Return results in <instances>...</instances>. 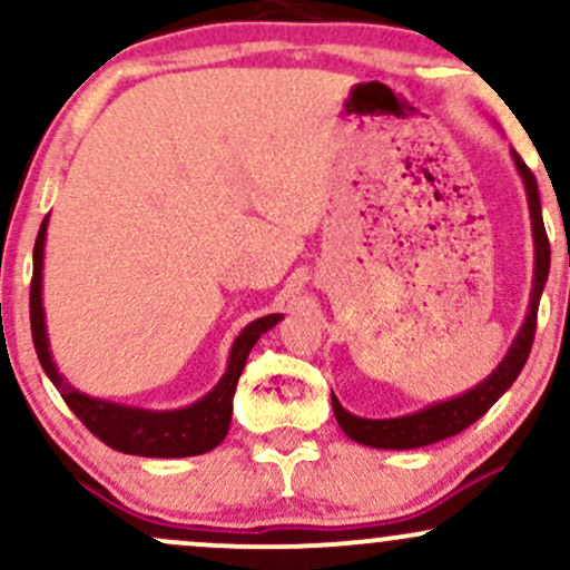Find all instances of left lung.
<instances>
[{"label": "left lung", "instance_id": "left-lung-1", "mask_svg": "<svg viewBox=\"0 0 570 570\" xmlns=\"http://www.w3.org/2000/svg\"><path fill=\"white\" fill-rule=\"evenodd\" d=\"M512 160L517 174H520L522 185H525V198H528V212H531V233H533V289H531V303H528L525 322H522L520 332L509 345L507 356L501 358L499 367L490 372L488 377H482L480 383L472 385L463 394L442 399V402H431L426 407L407 412V415L399 417H362L353 415L337 402V396L332 394V410L340 429L345 431V436L358 444H367V448L377 450H412V448H426L448 436L461 434L463 429L472 426L474 421H480L485 412L493 407L495 402L503 396V391H509V385L517 381L520 370L525 367L528 353H531L533 335H535V313H539V299L544 292L547 276H549V240L544 230V219H541V200H539V187H535V176L531 168L522 163L520 155L512 149Z\"/></svg>", "mask_w": 570, "mask_h": 570}]
</instances>
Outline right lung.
<instances>
[{"instance_id":"obj_1","label":"right lung","mask_w":570,"mask_h":570,"mask_svg":"<svg viewBox=\"0 0 570 570\" xmlns=\"http://www.w3.org/2000/svg\"><path fill=\"white\" fill-rule=\"evenodd\" d=\"M48 217L39 225V235L35 244V278H31V337H35V348L42 364L45 375L53 381L61 391L63 402L69 410L88 426L104 444L112 450L128 455L141 458H189L203 455L214 450L225 440L230 431L233 421V396L235 385H238L240 372L246 367L248 351L257 345V340L273 330L281 318V313L257 318V322L246 324L233 340L230 358H227L225 375L219 377L217 385L200 396L198 402L187 404L179 410H144L130 407V404L109 402V399H98L82 394L75 389L67 377L61 375L50 353L48 324H45V305H42V267H45V240H48Z\"/></svg>"}]
</instances>
